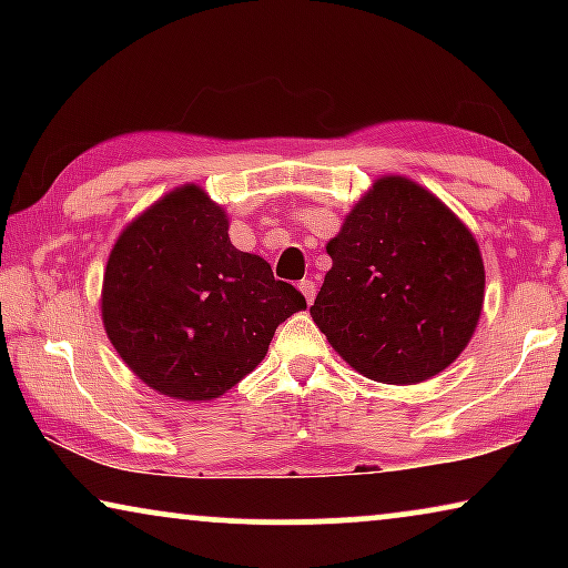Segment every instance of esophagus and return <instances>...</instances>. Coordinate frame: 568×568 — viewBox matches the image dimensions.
<instances>
[{
	"instance_id": "1",
	"label": "esophagus",
	"mask_w": 568,
	"mask_h": 568,
	"mask_svg": "<svg viewBox=\"0 0 568 568\" xmlns=\"http://www.w3.org/2000/svg\"><path fill=\"white\" fill-rule=\"evenodd\" d=\"M300 292H302V297H305L307 305H313V302H315V292H317V286H315L313 278H302V282H300Z\"/></svg>"
}]
</instances>
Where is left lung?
Returning a JSON list of instances; mask_svg holds the SVG:
<instances>
[{
  "label": "left lung",
  "instance_id": "left-lung-1",
  "mask_svg": "<svg viewBox=\"0 0 568 568\" xmlns=\"http://www.w3.org/2000/svg\"><path fill=\"white\" fill-rule=\"evenodd\" d=\"M333 266L310 315L341 359L385 385L445 372L484 310L478 240L424 185L383 175L325 245Z\"/></svg>",
  "mask_w": 568,
  "mask_h": 568
}]
</instances>
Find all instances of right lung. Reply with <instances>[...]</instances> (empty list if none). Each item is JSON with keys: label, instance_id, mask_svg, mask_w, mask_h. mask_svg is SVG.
I'll use <instances>...</instances> for the list:
<instances>
[{"label": "right lung", "instance_id": "add662e5", "mask_svg": "<svg viewBox=\"0 0 568 568\" xmlns=\"http://www.w3.org/2000/svg\"><path fill=\"white\" fill-rule=\"evenodd\" d=\"M230 216L178 185L121 230L100 292L123 364L173 400L220 398L258 367L276 325L307 307L261 255L230 243Z\"/></svg>", "mask_w": 568, "mask_h": 568}]
</instances>
